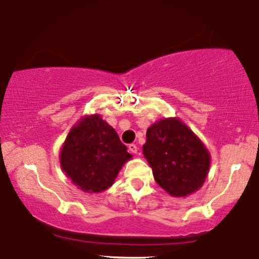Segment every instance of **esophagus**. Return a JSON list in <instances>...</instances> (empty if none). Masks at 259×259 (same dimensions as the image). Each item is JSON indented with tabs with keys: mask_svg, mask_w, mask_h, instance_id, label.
I'll return each mask as SVG.
<instances>
[{
	"mask_svg": "<svg viewBox=\"0 0 259 259\" xmlns=\"http://www.w3.org/2000/svg\"><path fill=\"white\" fill-rule=\"evenodd\" d=\"M128 149L132 154H138V147H137L136 144H130Z\"/></svg>",
	"mask_w": 259,
	"mask_h": 259,
	"instance_id": "34e87169",
	"label": "esophagus"
}]
</instances>
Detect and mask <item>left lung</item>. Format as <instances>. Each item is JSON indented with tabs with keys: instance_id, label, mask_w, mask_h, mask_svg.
<instances>
[{
	"instance_id": "8db88e82",
	"label": "left lung",
	"mask_w": 259,
	"mask_h": 259,
	"mask_svg": "<svg viewBox=\"0 0 259 259\" xmlns=\"http://www.w3.org/2000/svg\"><path fill=\"white\" fill-rule=\"evenodd\" d=\"M143 154L156 183L176 197L199 190L211 163L207 148L177 117L162 118L149 127Z\"/></svg>"
}]
</instances>
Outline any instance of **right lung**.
<instances>
[{"mask_svg": "<svg viewBox=\"0 0 259 259\" xmlns=\"http://www.w3.org/2000/svg\"><path fill=\"white\" fill-rule=\"evenodd\" d=\"M131 157L116 131L98 114L82 117L72 127L59 155L65 175L90 194L110 188Z\"/></svg>", "mask_w": 259, "mask_h": 259, "instance_id": "1", "label": "right lung"}]
</instances>
